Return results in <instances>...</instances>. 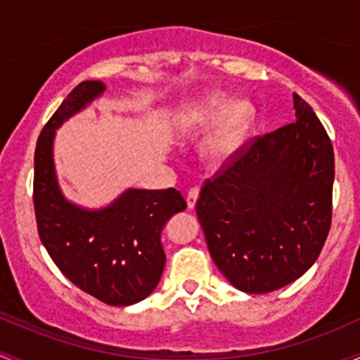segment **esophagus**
Wrapping results in <instances>:
<instances>
[{
  "label": "esophagus",
  "mask_w": 360,
  "mask_h": 360,
  "mask_svg": "<svg viewBox=\"0 0 360 360\" xmlns=\"http://www.w3.org/2000/svg\"><path fill=\"white\" fill-rule=\"evenodd\" d=\"M198 194H199V188L198 187H191L188 188L187 195H185V201H187V207L192 210L195 206V201H198Z\"/></svg>",
  "instance_id": "obj_1"
}]
</instances>
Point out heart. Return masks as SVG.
I'll list each match as a JSON object with an SVG mask.
<instances>
[{
    "instance_id": "heart-1",
    "label": "heart",
    "mask_w": 360,
    "mask_h": 360,
    "mask_svg": "<svg viewBox=\"0 0 360 360\" xmlns=\"http://www.w3.org/2000/svg\"><path fill=\"white\" fill-rule=\"evenodd\" d=\"M227 102L224 95L211 94L192 103L187 110V121L192 126H207L222 116L202 146V159L213 168L224 166L237 153L255 120L250 102L240 100L229 107Z\"/></svg>"
}]
</instances>
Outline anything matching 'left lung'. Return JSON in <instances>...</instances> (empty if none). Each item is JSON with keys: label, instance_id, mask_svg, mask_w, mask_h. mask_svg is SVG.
I'll use <instances>...</instances> for the list:
<instances>
[{"label": "left lung", "instance_id": "left-lung-1", "mask_svg": "<svg viewBox=\"0 0 360 360\" xmlns=\"http://www.w3.org/2000/svg\"><path fill=\"white\" fill-rule=\"evenodd\" d=\"M292 97L295 123L246 140L205 180L195 202L214 265L250 295L303 276L331 229V140L312 107Z\"/></svg>", "mask_w": 360, "mask_h": 360}]
</instances>
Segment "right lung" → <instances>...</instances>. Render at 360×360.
Listing matches in <instances>:
<instances>
[{
	"mask_svg": "<svg viewBox=\"0 0 360 360\" xmlns=\"http://www.w3.org/2000/svg\"><path fill=\"white\" fill-rule=\"evenodd\" d=\"M103 90L100 81H83L44 124L36 143L32 201L39 239L58 270L100 302L126 307L142 302L158 286L166 262L161 231L187 202L172 187L129 188L97 211L65 201L51 155L55 129Z\"/></svg>",
	"mask_w": 360,
	"mask_h": 360,
	"instance_id": "add662e5",
	"label": "right lung"
}]
</instances>
